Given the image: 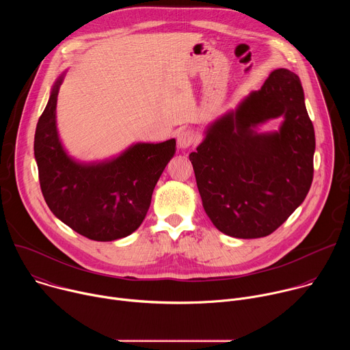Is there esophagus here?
<instances>
[{"mask_svg":"<svg viewBox=\"0 0 350 350\" xmlns=\"http://www.w3.org/2000/svg\"><path fill=\"white\" fill-rule=\"evenodd\" d=\"M195 141V135L189 130H180L177 133V145L180 149H187L189 148Z\"/></svg>","mask_w":350,"mask_h":350,"instance_id":"esophagus-1","label":"esophagus"}]
</instances>
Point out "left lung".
Segmentation results:
<instances>
[{"instance_id":"8db88e82","label":"left lung","mask_w":350,"mask_h":350,"mask_svg":"<svg viewBox=\"0 0 350 350\" xmlns=\"http://www.w3.org/2000/svg\"><path fill=\"white\" fill-rule=\"evenodd\" d=\"M278 131L260 132L270 120ZM189 154L204 209L234 238H262L302 205L313 181L316 138L299 77L273 70L260 90L209 123Z\"/></svg>"}]
</instances>
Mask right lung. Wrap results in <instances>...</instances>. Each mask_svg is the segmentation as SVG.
<instances>
[{
    "label": "right lung",
    "mask_w": 350,
    "mask_h": 350,
    "mask_svg": "<svg viewBox=\"0 0 350 350\" xmlns=\"http://www.w3.org/2000/svg\"><path fill=\"white\" fill-rule=\"evenodd\" d=\"M64 72L38 119L34 158L45 202L72 230L92 241H115L134 232L146 216L154 188L176 154V139L135 142L116 157L81 162L65 149L57 124Z\"/></svg>",
    "instance_id": "add662e5"
}]
</instances>
